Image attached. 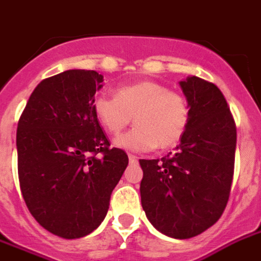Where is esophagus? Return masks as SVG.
Returning <instances> with one entry per match:
<instances>
[{
    "mask_svg": "<svg viewBox=\"0 0 261 261\" xmlns=\"http://www.w3.org/2000/svg\"><path fill=\"white\" fill-rule=\"evenodd\" d=\"M128 161H130L131 164H135L138 161V158L135 155H133V154H128Z\"/></svg>",
    "mask_w": 261,
    "mask_h": 261,
    "instance_id": "1",
    "label": "esophagus"
}]
</instances>
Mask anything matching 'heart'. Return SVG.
Masks as SVG:
<instances>
[{
	"instance_id": "b5f03b06",
	"label": "heart",
	"mask_w": 261,
	"mask_h": 261,
	"mask_svg": "<svg viewBox=\"0 0 261 261\" xmlns=\"http://www.w3.org/2000/svg\"><path fill=\"white\" fill-rule=\"evenodd\" d=\"M92 110L110 134H119L134 116L135 127L115 139L118 147L134 151L166 150L178 145L190 122L188 99L152 80L123 84L115 96L97 95Z\"/></svg>"
}]
</instances>
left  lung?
I'll return each mask as SVG.
<instances>
[{
  "instance_id": "8db88e82",
  "label": "left lung",
  "mask_w": 261,
  "mask_h": 261,
  "mask_svg": "<svg viewBox=\"0 0 261 261\" xmlns=\"http://www.w3.org/2000/svg\"><path fill=\"white\" fill-rule=\"evenodd\" d=\"M179 86L190 122L177 151L139 164L147 219L161 233L182 240L202 233L221 217L233 179L237 133L219 87L197 76Z\"/></svg>"
}]
</instances>
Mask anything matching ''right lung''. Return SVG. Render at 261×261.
I'll return each instance as SVG.
<instances>
[{
	"instance_id": "add662e5",
	"label": "right lung",
	"mask_w": 261,
	"mask_h": 261,
	"mask_svg": "<svg viewBox=\"0 0 261 261\" xmlns=\"http://www.w3.org/2000/svg\"><path fill=\"white\" fill-rule=\"evenodd\" d=\"M103 76L69 69L32 92L17 127V166L25 204L42 228L63 239L100 225L128 156L110 149L92 110Z\"/></svg>"
}]
</instances>
